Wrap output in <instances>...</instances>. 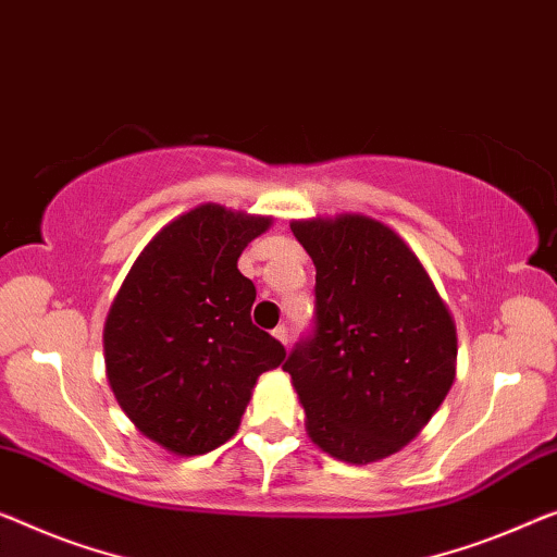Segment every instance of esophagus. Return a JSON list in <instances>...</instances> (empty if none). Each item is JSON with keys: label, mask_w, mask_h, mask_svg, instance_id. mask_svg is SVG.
<instances>
[{"label": "esophagus", "mask_w": 557, "mask_h": 557, "mask_svg": "<svg viewBox=\"0 0 557 557\" xmlns=\"http://www.w3.org/2000/svg\"><path fill=\"white\" fill-rule=\"evenodd\" d=\"M272 337H275L277 343H282V345L289 343V335H287V327L285 325H280V327L272 330Z\"/></svg>", "instance_id": "esophagus-1"}]
</instances>
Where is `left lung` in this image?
Returning a JSON list of instances; mask_svg holds the SVG:
<instances>
[{"instance_id":"1","label":"left lung","mask_w":557,"mask_h":557,"mask_svg":"<svg viewBox=\"0 0 557 557\" xmlns=\"http://www.w3.org/2000/svg\"><path fill=\"white\" fill-rule=\"evenodd\" d=\"M314 264V332L282 370L305 408L307 435L350 465L389 458L443 405L458 332L418 255L368 214L293 220Z\"/></svg>"}]
</instances>
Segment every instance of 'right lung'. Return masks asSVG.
<instances>
[{
    "mask_svg": "<svg viewBox=\"0 0 557 557\" xmlns=\"http://www.w3.org/2000/svg\"><path fill=\"white\" fill-rule=\"evenodd\" d=\"M272 218L205 202L149 239L104 322L107 380L124 414L193 458L237 433L262 372L285 347L255 327V285L237 270Z\"/></svg>",
    "mask_w": 557,
    "mask_h": 557,
    "instance_id": "obj_1",
    "label": "right lung"
}]
</instances>
